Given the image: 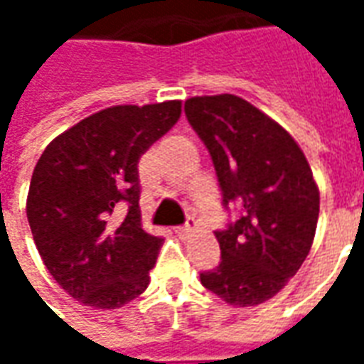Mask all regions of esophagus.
Segmentation results:
<instances>
[{
  "instance_id": "1",
  "label": "esophagus",
  "mask_w": 364,
  "mask_h": 364,
  "mask_svg": "<svg viewBox=\"0 0 364 364\" xmlns=\"http://www.w3.org/2000/svg\"><path fill=\"white\" fill-rule=\"evenodd\" d=\"M195 228H197V222H195V218H189V222L185 226H177L175 228V234L179 237H187Z\"/></svg>"
}]
</instances>
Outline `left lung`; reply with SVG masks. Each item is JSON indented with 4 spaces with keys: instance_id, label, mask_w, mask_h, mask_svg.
<instances>
[{
    "instance_id": "1",
    "label": "left lung",
    "mask_w": 364,
    "mask_h": 364,
    "mask_svg": "<svg viewBox=\"0 0 364 364\" xmlns=\"http://www.w3.org/2000/svg\"><path fill=\"white\" fill-rule=\"evenodd\" d=\"M185 114L213 158L222 205L240 210L214 232L222 259L200 282L228 304L257 306L284 289L310 253L320 214L312 169L294 138L242 97H191Z\"/></svg>"
}]
</instances>
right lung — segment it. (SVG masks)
Here are the masks:
<instances>
[{"label": "right lung", "mask_w": 364, "mask_h": 364, "mask_svg": "<svg viewBox=\"0 0 364 364\" xmlns=\"http://www.w3.org/2000/svg\"><path fill=\"white\" fill-rule=\"evenodd\" d=\"M179 117L181 101L109 107L56 136L36 161L28 226L48 273L82 304L114 310L148 289L161 237L142 228L138 161Z\"/></svg>", "instance_id": "right-lung-1"}]
</instances>
